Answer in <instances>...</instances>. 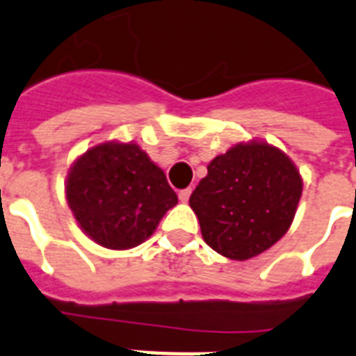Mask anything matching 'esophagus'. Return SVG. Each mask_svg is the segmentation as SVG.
<instances>
[{
  "instance_id": "esophagus-1",
  "label": "esophagus",
  "mask_w": 356,
  "mask_h": 356,
  "mask_svg": "<svg viewBox=\"0 0 356 356\" xmlns=\"http://www.w3.org/2000/svg\"><path fill=\"white\" fill-rule=\"evenodd\" d=\"M190 194H192V188H184L179 192V200L183 201V203H186V201L190 200Z\"/></svg>"
}]
</instances>
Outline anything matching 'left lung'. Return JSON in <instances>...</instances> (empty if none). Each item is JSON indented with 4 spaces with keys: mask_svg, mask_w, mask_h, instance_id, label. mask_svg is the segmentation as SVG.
Instances as JSON below:
<instances>
[{
    "mask_svg": "<svg viewBox=\"0 0 356 356\" xmlns=\"http://www.w3.org/2000/svg\"><path fill=\"white\" fill-rule=\"evenodd\" d=\"M190 195L207 245L231 260L264 253L290 229L303 194L293 161L264 140L214 156Z\"/></svg>",
    "mask_w": 356,
    "mask_h": 356,
    "instance_id": "1",
    "label": "left lung"
}]
</instances>
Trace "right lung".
<instances>
[{
  "mask_svg": "<svg viewBox=\"0 0 356 356\" xmlns=\"http://www.w3.org/2000/svg\"><path fill=\"white\" fill-rule=\"evenodd\" d=\"M64 192L81 231L114 251L145 242L177 205L161 168L136 142L120 140L102 142L77 156Z\"/></svg>",
  "mask_w": 356,
  "mask_h": 356,
  "instance_id": "1",
  "label": "right lung"
}]
</instances>
